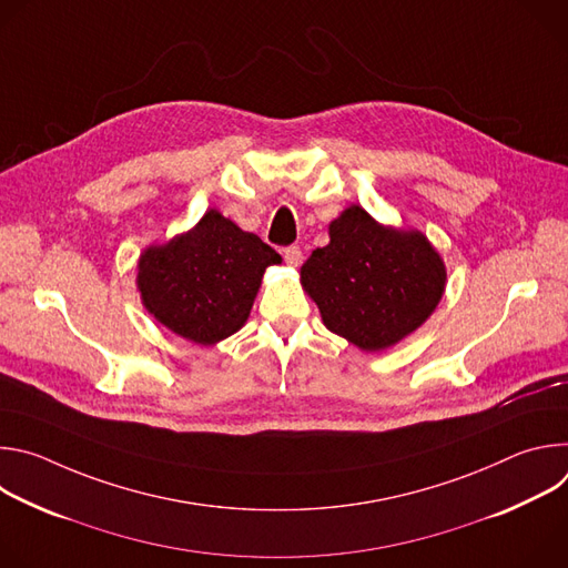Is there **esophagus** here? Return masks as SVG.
Here are the masks:
<instances>
[{
  "label": "esophagus",
  "mask_w": 568,
  "mask_h": 568,
  "mask_svg": "<svg viewBox=\"0 0 568 568\" xmlns=\"http://www.w3.org/2000/svg\"><path fill=\"white\" fill-rule=\"evenodd\" d=\"M283 258H285L287 265L298 267V265L303 263V252H301V247L292 245V247H285V250H283Z\"/></svg>",
  "instance_id": "34e87169"
}]
</instances>
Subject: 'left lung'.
Returning <instances> with one entry per match:
<instances>
[{"mask_svg":"<svg viewBox=\"0 0 568 568\" xmlns=\"http://www.w3.org/2000/svg\"><path fill=\"white\" fill-rule=\"evenodd\" d=\"M301 283L328 331L375 353L423 326L443 296L445 265L423 233L386 229L351 206L301 267Z\"/></svg>","mask_w":568,"mask_h":568,"instance_id":"8db88e82","label":"left lung"}]
</instances>
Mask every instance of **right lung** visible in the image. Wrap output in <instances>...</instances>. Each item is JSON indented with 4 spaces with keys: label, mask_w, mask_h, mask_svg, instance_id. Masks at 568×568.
I'll list each match as a JSON object with an SVG mask.
<instances>
[{
    "label": "right lung",
    "mask_w": 568,
    "mask_h": 568,
    "mask_svg": "<svg viewBox=\"0 0 568 568\" xmlns=\"http://www.w3.org/2000/svg\"><path fill=\"white\" fill-rule=\"evenodd\" d=\"M281 256L258 235L209 211L193 231L139 261L143 305L173 333L209 346L247 321L261 278Z\"/></svg>",
    "instance_id": "right-lung-1"
}]
</instances>
